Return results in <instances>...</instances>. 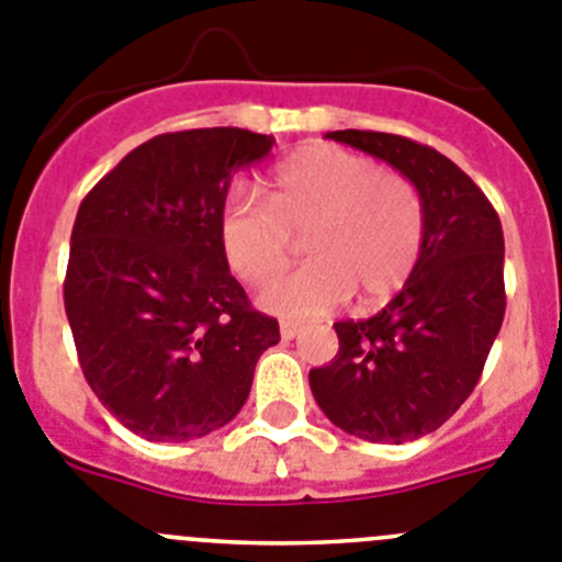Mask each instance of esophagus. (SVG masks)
<instances>
[{
  "mask_svg": "<svg viewBox=\"0 0 562 562\" xmlns=\"http://www.w3.org/2000/svg\"><path fill=\"white\" fill-rule=\"evenodd\" d=\"M297 334H301V326H297V323H281V337L295 339Z\"/></svg>",
  "mask_w": 562,
  "mask_h": 562,
  "instance_id": "34e87169",
  "label": "esophagus"
}]
</instances>
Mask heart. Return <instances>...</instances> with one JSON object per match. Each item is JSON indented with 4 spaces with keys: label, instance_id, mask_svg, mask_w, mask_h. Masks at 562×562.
Returning <instances> with one entry per match:
<instances>
[{
    "label": "heart",
    "instance_id": "heart-1",
    "mask_svg": "<svg viewBox=\"0 0 562 562\" xmlns=\"http://www.w3.org/2000/svg\"><path fill=\"white\" fill-rule=\"evenodd\" d=\"M292 236L308 265L259 295L281 317H321L357 292L362 306L390 301L409 281L424 250L426 211L409 178L334 144H308L267 178V205L231 194L217 239L231 272L267 284L284 272Z\"/></svg>",
    "mask_w": 562,
    "mask_h": 562
}]
</instances>
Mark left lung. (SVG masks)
<instances>
[{
    "label": "left lung",
    "instance_id": "1",
    "mask_svg": "<svg viewBox=\"0 0 562 562\" xmlns=\"http://www.w3.org/2000/svg\"><path fill=\"white\" fill-rule=\"evenodd\" d=\"M326 138L387 161L424 200V250L404 290L368 321L334 323L337 357L308 370L334 426L398 446L440 429L480 382L504 321L502 223L482 189L435 147L375 131Z\"/></svg>",
    "mask_w": 562,
    "mask_h": 562
}]
</instances>
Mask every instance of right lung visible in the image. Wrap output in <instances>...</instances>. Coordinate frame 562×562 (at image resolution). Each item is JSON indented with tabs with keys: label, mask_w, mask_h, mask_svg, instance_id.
<instances>
[{
	"label": "right lung",
	"mask_w": 562,
	"mask_h": 562,
	"mask_svg": "<svg viewBox=\"0 0 562 562\" xmlns=\"http://www.w3.org/2000/svg\"><path fill=\"white\" fill-rule=\"evenodd\" d=\"M270 150L272 136L241 127L164 133L80 203L64 281L77 359L102 406L144 440H198L234 420L281 339L217 239L236 169Z\"/></svg>",
	"instance_id": "obj_1"
}]
</instances>
